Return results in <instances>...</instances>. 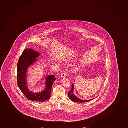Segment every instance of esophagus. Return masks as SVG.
<instances>
[{"label": "esophagus", "mask_w": 128, "mask_h": 128, "mask_svg": "<svg viewBox=\"0 0 128 128\" xmlns=\"http://www.w3.org/2000/svg\"><path fill=\"white\" fill-rule=\"evenodd\" d=\"M66 76V72H62V74L61 75V77L62 78H63V77H65Z\"/></svg>", "instance_id": "esophagus-1"}]
</instances>
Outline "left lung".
I'll use <instances>...</instances> for the list:
<instances>
[{"mask_svg":"<svg viewBox=\"0 0 128 128\" xmlns=\"http://www.w3.org/2000/svg\"><path fill=\"white\" fill-rule=\"evenodd\" d=\"M74 84H72V85L71 90L70 92H68V96L70 99L73 102H76L78 103H84V102H88L92 100V99H89V100H82V99H80V98H78L74 94Z\"/></svg>","mask_w":128,"mask_h":128,"instance_id":"obj_1","label":"left lung"}]
</instances>
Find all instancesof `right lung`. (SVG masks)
Listing matches in <instances>:
<instances>
[{"mask_svg": "<svg viewBox=\"0 0 128 128\" xmlns=\"http://www.w3.org/2000/svg\"><path fill=\"white\" fill-rule=\"evenodd\" d=\"M38 52L30 48H26L20 56L17 67V82L22 92L29 100L45 102L50 98L52 85L56 78L54 75H49L46 78L45 88L42 91L33 93L28 88L26 83V73L29 66L33 64L40 56Z\"/></svg>", "mask_w": 128, "mask_h": 128, "instance_id": "1", "label": "right lung"}]
</instances>
